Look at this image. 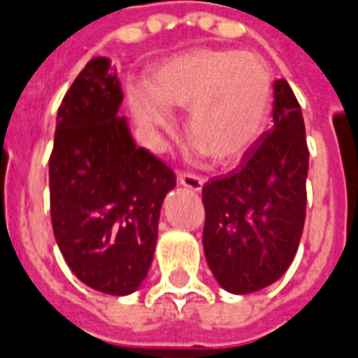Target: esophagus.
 <instances>
[{
  "instance_id": "obj_1",
  "label": "esophagus",
  "mask_w": 358,
  "mask_h": 358,
  "mask_svg": "<svg viewBox=\"0 0 358 358\" xmlns=\"http://www.w3.org/2000/svg\"><path fill=\"white\" fill-rule=\"evenodd\" d=\"M177 181H179L181 187H185V189H189V191H194V192L202 191V187H204V179L199 177V175H192V173H179Z\"/></svg>"
}]
</instances>
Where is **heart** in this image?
I'll list each match as a JSON object with an SVG mask.
<instances>
[{
  "label": "heart",
  "mask_w": 358,
  "mask_h": 358,
  "mask_svg": "<svg viewBox=\"0 0 358 358\" xmlns=\"http://www.w3.org/2000/svg\"><path fill=\"white\" fill-rule=\"evenodd\" d=\"M148 92L129 90V108L144 143L159 152L175 133L171 110H187L192 150L233 164L255 146L268 125L273 77L255 53L200 48L177 55L152 73Z\"/></svg>",
  "instance_id": "1"
}]
</instances>
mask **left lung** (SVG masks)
<instances>
[{
  "label": "left lung",
  "mask_w": 358,
  "mask_h": 358,
  "mask_svg": "<svg viewBox=\"0 0 358 358\" xmlns=\"http://www.w3.org/2000/svg\"><path fill=\"white\" fill-rule=\"evenodd\" d=\"M305 121L285 78L273 83V127L237 169L202 189L204 255L215 281L248 295L280 280L293 262L306 214Z\"/></svg>",
  "instance_id": "obj_1"
}]
</instances>
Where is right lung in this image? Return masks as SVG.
<instances>
[{"label":"right lung","mask_w":358,"mask_h":358,"mask_svg":"<svg viewBox=\"0 0 358 358\" xmlns=\"http://www.w3.org/2000/svg\"><path fill=\"white\" fill-rule=\"evenodd\" d=\"M121 103L110 57L90 59L59 106L50 158L57 247L85 285L115 296L146 280L159 210L175 189L173 171L134 144Z\"/></svg>","instance_id":"obj_1"}]
</instances>
